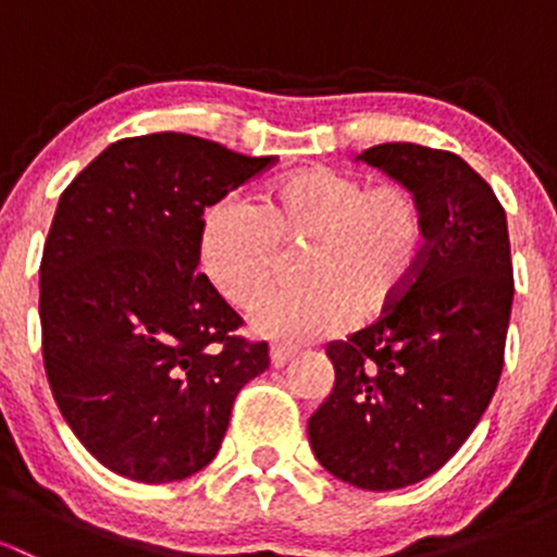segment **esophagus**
<instances>
[{"instance_id":"1","label":"esophagus","mask_w":557,"mask_h":557,"mask_svg":"<svg viewBox=\"0 0 557 557\" xmlns=\"http://www.w3.org/2000/svg\"><path fill=\"white\" fill-rule=\"evenodd\" d=\"M296 347H283V345H277V347H272V352H269V361H272V367L274 369H280V367H285V363L290 361V358H296Z\"/></svg>"}]
</instances>
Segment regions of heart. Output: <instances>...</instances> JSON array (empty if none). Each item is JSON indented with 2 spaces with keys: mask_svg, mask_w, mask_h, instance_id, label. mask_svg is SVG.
Returning a JSON list of instances; mask_svg holds the SVG:
<instances>
[{
  "mask_svg": "<svg viewBox=\"0 0 557 557\" xmlns=\"http://www.w3.org/2000/svg\"><path fill=\"white\" fill-rule=\"evenodd\" d=\"M283 247L299 250L301 288L263 301L250 325L274 342H314L361 314L383 312L429 256L423 201L401 183L372 185L352 172L310 166L261 201L226 196L199 228V263L218 294L256 305L283 272Z\"/></svg>",
  "mask_w": 557,
  "mask_h": 557,
  "instance_id": "1",
  "label": "heart"
}]
</instances>
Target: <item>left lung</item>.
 <instances>
[{
    "label": "left lung",
    "mask_w": 557,
    "mask_h": 557,
    "mask_svg": "<svg viewBox=\"0 0 557 557\" xmlns=\"http://www.w3.org/2000/svg\"><path fill=\"white\" fill-rule=\"evenodd\" d=\"M358 161L418 194L429 256L372 325L325 347L334 391L307 434L336 480L396 491L440 471L496 393L515 296L512 252L502 201L460 156L385 143Z\"/></svg>",
    "instance_id": "obj_1"
}]
</instances>
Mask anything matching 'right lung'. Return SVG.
<instances>
[{
	"mask_svg": "<svg viewBox=\"0 0 557 557\" xmlns=\"http://www.w3.org/2000/svg\"><path fill=\"white\" fill-rule=\"evenodd\" d=\"M161 132L112 143L61 194L39 263L42 361L61 414L115 474L161 485L215 458L267 342L199 267L207 207L274 164Z\"/></svg>",
	"mask_w": 557,
	"mask_h": 557,
	"instance_id": "add662e5",
	"label": "right lung"
}]
</instances>
